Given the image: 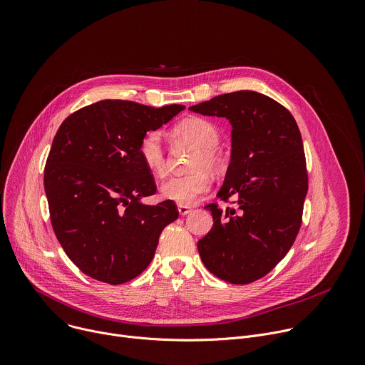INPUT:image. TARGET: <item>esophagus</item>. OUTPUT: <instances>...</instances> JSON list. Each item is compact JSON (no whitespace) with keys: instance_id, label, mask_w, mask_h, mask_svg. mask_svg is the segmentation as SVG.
<instances>
[{"instance_id":"34e87169","label":"esophagus","mask_w":365,"mask_h":365,"mask_svg":"<svg viewBox=\"0 0 365 365\" xmlns=\"http://www.w3.org/2000/svg\"><path fill=\"white\" fill-rule=\"evenodd\" d=\"M178 211L180 215H187L192 211V207L187 205H178Z\"/></svg>"}]
</instances>
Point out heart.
<instances>
[{
  "mask_svg": "<svg viewBox=\"0 0 365 365\" xmlns=\"http://www.w3.org/2000/svg\"><path fill=\"white\" fill-rule=\"evenodd\" d=\"M175 134L197 147L190 162L193 173L185 176L168 178L159 187L162 199L179 205H192L212 187V182L203 169L217 172L221 168V158L215 150L220 144V131L211 121L199 117L186 118L176 125ZM138 155L145 169L154 176L165 173V151L160 134L158 131L147 133L138 144Z\"/></svg>",
  "mask_w": 365,
  "mask_h": 365,
  "instance_id": "1",
  "label": "heart"
}]
</instances>
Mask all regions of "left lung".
I'll return each mask as SVG.
<instances>
[{
  "label": "left lung",
  "mask_w": 365,
  "mask_h": 365,
  "mask_svg": "<svg viewBox=\"0 0 365 365\" xmlns=\"http://www.w3.org/2000/svg\"><path fill=\"white\" fill-rule=\"evenodd\" d=\"M224 117L231 130V162L218 197L235 207L207 205L214 225L197 241L202 263L232 284L272 272L287 254L302 224L307 193L303 143L292 114L274 99L238 91L189 108Z\"/></svg>",
  "instance_id": "obj_1"
}]
</instances>
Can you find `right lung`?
Here are the masks:
<instances>
[{
    "mask_svg": "<svg viewBox=\"0 0 365 365\" xmlns=\"http://www.w3.org/2000/svg\"><path fill=\"white\" fill-rule=\"evenodd\" d=\"M185 110L103 99L59 127L44 168L50 221L66 255L86 276L123 284L151 263L159 237L178 220L170 200L145 205L155 183L138 144Z\"/></svg>",
    "mask_w": 365,
    "mask_h": 365,
    "instance_id": "add662e5",
    "label": "right lung"
}]
</instances>
